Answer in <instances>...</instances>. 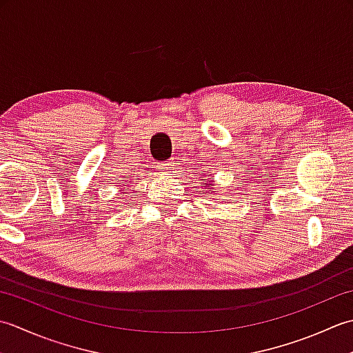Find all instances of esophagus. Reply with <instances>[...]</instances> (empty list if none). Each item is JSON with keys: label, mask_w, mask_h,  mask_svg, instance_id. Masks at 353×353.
<instances>
[{"label": "esophagus", "mask_w": 353, "mask_h": 353, "mask_svg": "<svg viewBox=\"0 0 353 353\" xmlns=\"http://www.w3.org/2000/svg\"><path fill=\"white\" fill-rule=\"evenodd\" d=\"M172 166H174V160H168V161H164V163H161V169L163 170H170L172 169Z\"/></svg>", "instance_id": "1"}]
</instances>
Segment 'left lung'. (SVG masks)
Returning <instances> with one entry per match:
<instances>
[{"mask_svg": "<svg viewBox=\"0 0 353 353\" xmlns=\"http://www.w3.org/2000/svg\"><path fill=\"white\" fill-rule=\"evenodd\" d=\"M208 185H212V184H208Z\"/></svg>", "mask_w": 353, "mask_h": 353, "instance_id": "8db88e82", "label": "left lung"}]
</instances>
